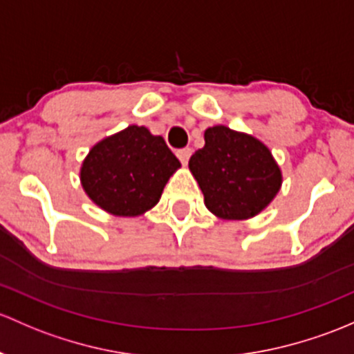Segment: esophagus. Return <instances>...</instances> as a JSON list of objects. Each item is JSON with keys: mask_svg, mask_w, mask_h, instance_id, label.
I'll list each match as a JSON object with an SVG mask.
<instances>
[{"mask_svg": "<svg viewBox=\"0 0 354 354\" xmlns=\"http://www.w3.org/2000/svg\"><path fill=\"white\" fill-rule=\"evenodd\" d=\"M176 156H178V159H180V161L183 162V165H187L189 156H192V149H189V147L180 149V151L176 152Z\"/></svg>", "mask_w": 354, "mask_h": 354, "instance_id": "esophagus-1", "label": "esophagus"}]
</instances>
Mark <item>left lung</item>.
I'll return each instance as SVG.
<instances>
[{
  "instance_id": "left-lung-1",
  "label": "left lung",
  "mask_w": 354,
  "mask_h": 354,
  "mask_svg": "<svg viewBox=\"0 0 354 354\" xmlns=\"http://www.w3.org/2000/svg\"><path fill=\"white\" fill-rule=\"evenodd\" d=\"M188 166L208 210L225 221L258 215L281 187V171L270 149L225 125L205 130V146L189 158Z\"/></svg>"
}]
</instances>
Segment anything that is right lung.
Listing matches in <instances>:
<instances>
[{
    "label": "right lung",
    "instance_id": "obj_1",
    "mask_svg": "<svg viewBox=\"0 0 354 354\" xmlns=\"http://www.w3.org/2000/svg\"><path fill=\"white\" fill-rule=\"evenodd\" d=\"M180 166L161 136L130 125L89 151L81 166V185L109 214L137 217L159 202Z\"/></svg>",
    "mask_w": 354,
    "mask_h": 354
}]
</instances>
